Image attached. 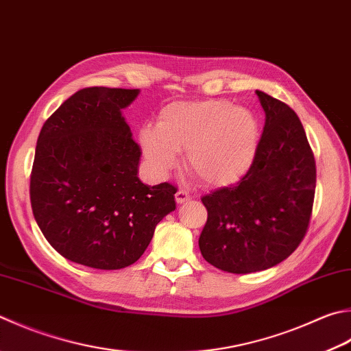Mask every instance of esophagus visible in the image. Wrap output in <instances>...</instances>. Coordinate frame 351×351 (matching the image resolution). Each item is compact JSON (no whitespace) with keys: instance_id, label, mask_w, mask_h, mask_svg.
<instances>
[{"instance_id":"34e87169","label":"esophagus","mask_w":351,"mask_h":351,"mask_svg":"<svg viewBox=\"0 0 351 351\" xmlns=\"http://www.w3.org/2000/svg\"><path fill=\"white\" fill-rule=\"evenodd\" d=\"M188 200H191V195H189L188 191H184V189H178L177 193H176V202H177L178 204H182V203L188 202Z\"/></svg>"}]
</instances>
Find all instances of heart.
Here are the masks:
<instances>
[{"label": "heart", "instance_id": "b5f03b06", "mask_svg": "<svg viewBox=\"0 0 351 351\" xmlns=\"http://www.w3.org/2000/svg\"><path fill=\"white\" fill-rule=\"evenodd\" d=\"M138 142L151 167L160 174L177 163L186 149L184 167L210 186L237 182L254 160L258 122L252 111L228 101H182L165 107L157 125H147Z\"/></svg>", "mask_w": 351, "mask_h": 351}]
</instances>
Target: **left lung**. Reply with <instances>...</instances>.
Segmentation results:
<instances>
[{
  "mask_svg": "<svg viewBox=\"0 0 351 351\" xmlns=\"http://www.w3.org/2000/svg\"><path fill=\"white\" fill-rule=\"evenodd\" d=\"M266 123L240 182L202 197L208 210L202 255L229 274L274 267L300 246L312 217L316 163L295 111L256 90Z\"/></svg>",
  "mask_w": 351,
  "mask_h": 351,
  "instance_id": "left-lung-1",
  "label": "left lung"
}]
</instances>
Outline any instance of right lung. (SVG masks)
I'll list each match as a JSON object with an SVG mask.
<instances>
[{
    "instance_id": "right-lung-1",
    "label": "right lung",
    "mask_w": 351,
    "mask_h": 351,
    "mask_svg": "<svg viewBox=\"0 0 351 351\" xmlns=\"http://www.w3.org/2000/svg\"><path fill=\"white\" fill-rule=\"evenodd\" d=\"M138 90L76 91L43 125L30 174V203L51 247L82 266L116 270L136 263L177 188L137 177L141 147L122 108Z\"/></svg>"
}]
</instances>
